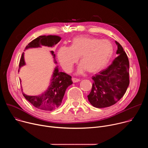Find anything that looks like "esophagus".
<instances>
[{
    "label": "esophagus",
    "instance_id": "esophagus-1",
    "mask_svg": "<svg viewBox=\"0 0 148 148\" xmlns=\"http://www.w3.org/2000/svg\"><path fill=\"white\" fill-rule=\"evenodd\" d=\"M72 80H73V82L74 83H75V82H79L80 81L79 79H78V78H72Z\"/></svg>",
    "mask_w": 148,
    "mask_h": 148
}]
</instances>
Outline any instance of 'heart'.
Returning a JSON list of instances; mask_svg holds the SVG:
<instances>
[{
	"label": "heart",
	"instance_id": "b5f03b06",
	"mask_svg": "<svg viewBox=\"0 0 148 148\" xmlns=\"http://www.w3.org/2000/svg\"><path fill=\"white\" fill-rule=\"evenodd\" d=\"M113 53V46L107 40L79 36L73 39L70 47H61L57 56L61 67L67 72L71 71L79 57L81 64L77 74H82L87 70L95 73L108 64Z\"/></svg>",
	"mask_w": 148,
	"mask_h": 148
}]
</instances>
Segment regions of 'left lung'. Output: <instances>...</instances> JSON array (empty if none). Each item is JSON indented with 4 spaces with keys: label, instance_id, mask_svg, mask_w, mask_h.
Masks as SVG:
<instances>
[{
    "label": "left lung",
    "instance_id": "8db88e82",
    "mask_svg": "<svg viewBox=\"0 0 148 148\" xmlns=\"http://www.w3.org/2000/svg\"><path fill=\"white\" fill-rule=\"evenodd\" d=\"M118 56L112 64L92 77L94 82L90 94V103L98 108L108 107L116 103L125 94L129 84L130 63L122 46L115 41Z\"/></svg>",
    "mask_w": 148,
    "mask_h": 148
}]
</instances>
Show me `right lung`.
Instances as JSON below:
<instances>
[{
	"mask_svg": "<svg viewBox=\"0 0 148 148\" xmlns=\"http://www.w3.org/2000/svg\"><path fill=\"white\" fill-rule=\"evenodd\" d=\"M61 39V37L56 35L40 36L28 44L25 50L29 49L38 48L41 46L52 47L57 45ZM50 53L53 56L54 63L57 64L54 51H50ZM24 56L25 53L23 52L19 62L18 72L21 67L26 65ZM20 82H22L20 78ZM72 84L71 77L65 73L60 72L58 66H57L53 72L49 86L44 92L38 95L32 96L25 94L22 87V91L24 97L36 108L45 111H53L60 106L67 88Z\"/></svg>",
	"mask_w": 148,
	"mask_h": 148,
	"instance_id": "1",
	"label": "right lung"
}]
</instances>
